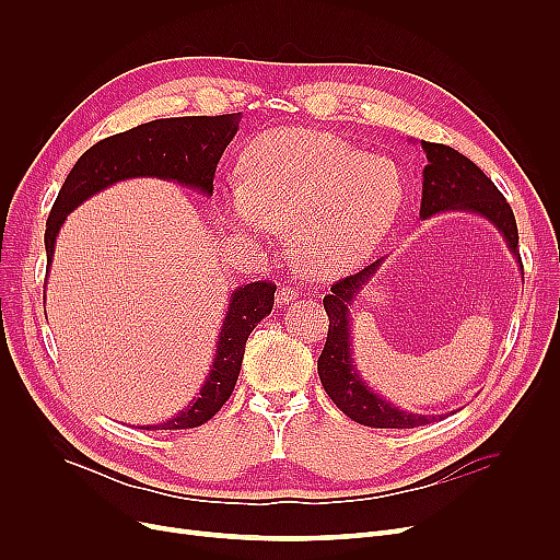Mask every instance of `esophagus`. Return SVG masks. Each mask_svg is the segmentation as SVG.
Returning a JSON list of instances; mask_svg holds the SVG:
<instances>
[{
  "instance_id": "obj_1",
  "label": "esophagus",
  "mask_w": 560,
  "mask_h": 560,
  "mask_svg": "<svg viewBox=\"0 0 560 560\" xmlns=\"http://www.w3.org/2000/svg\"><path fill=\"white\" fill-rule=\"evenodd\" d=\"M292 300H298V292L292 290V288H281V290L277 292L275 304H277V306H285V304L292 302Z\"/></svg>"
}]
</instances>
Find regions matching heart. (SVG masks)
I'll list each match as a JSON object with an SVG mask.
<instances>
[{
  "label": "heart",
  "instance_id": "obj_1",
  "mask_svg": "<svg viewBox=\"0 0 560 560\" xmlns=\"http://www.w3.org/2000/svg\"><path fill=\"white\" fill-rule=\"evenodd\" d=\"M406 179L386 156L304 127L256 136L241 156V186L224 195V218L241 235L290 233L306 277L331 281L357 268L397 222Z\"/></svg>",
  "mask_w": 560,
  "mask_h": 560
}]
</instances>
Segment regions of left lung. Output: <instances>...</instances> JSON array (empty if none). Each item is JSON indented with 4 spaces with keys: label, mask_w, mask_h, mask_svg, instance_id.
I'll use <instances>...</instances> for the list:
<instances>
[{
    "label": "left lung",
    "mask_w": 560,
    "mask_h": 560,
    "mask_svg": "<svg viewBox=\"0 0 560 560\" xmlns=\"http://www.w3.org/2000/svg\"><path fill=\"white\" fill-rule=\"evenodd\" d=\"M420 147L427 154V165L422 170L420 218L429 220L438 213L456 211L488 220L504 238L522 272L517 224L504 195L472 161L452 147L427 140H420ZM386 258L388 256H381L361 272L331 285V295L325 298L329 334L327 345L317 359V374L334 404L354 422L374 429H416L443 420L445 416L408 413V410H401L386 397H381L361 376L354 361V342H351V327H354L351 308Z\"/></svg>",
    "instance_id": "left-lung-1"
}]
</instances>
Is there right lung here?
<instances>
[{"mask_svg": "<svg viewBox=\"0 0 560 560\" xmlns=\"http://www.w3.org/2000/svg\"><path fill=\"white\" fill-rule=\"evenodd\" d=\"M241 117V113L167 117V120H152L93 144L70 170L47 218V275L54 260L58 231L66 224L68 215L85 199L115 184L129 179H163L211 197L218 161L233 136L238 133ZM275 290L272 283L265 281L231 290L215 342L213 365L197 397L165 422L140 424L138 429H192L209 422L218 413L238 381L249 334L275 306Z\"/></svg>", "mask_w": 560, "mask_h": 560, "instance_id": "obj_1", "label": "right lung"}]
</instances>
